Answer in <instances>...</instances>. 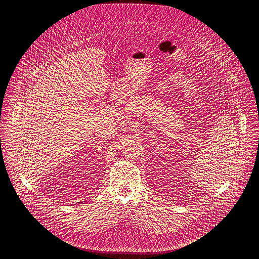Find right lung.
<instances>
[{"label":"right lung","instance_id":"obj_1","mask_svg":"<svg viewBox=\"0 0 259 259\" xmlns=\"http://www.w3.org/2000/svg\"><path fill=\"white\" fill-rule=\"evenodd\" d=\"M78 203H79V202H78Z\"/></svg>","mask_w":259,"mask_h":259}]
</instances>
